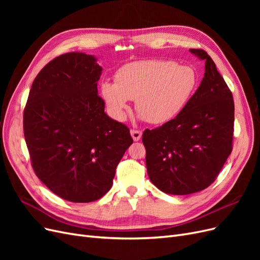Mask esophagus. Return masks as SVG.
Segmentation results:
<instances>
[{
	"label": "esophagus",
	"instance_id": "obj_1",
	"mask_svg": "<svg viewBox=\"0 0 260 260\" xmlns=\"http://www.w3.org/2000/svg\"><path fill=\"white\" fill-rule=\"evenodd\" d=\"M130 133H131L132 139L135 140V141H139V140L141 139V137H142V131H140V130L132 129V130L130 131Z\"/></svg>",
	"mask_w": 260,
	"mask_h": 260
}]
</instances>
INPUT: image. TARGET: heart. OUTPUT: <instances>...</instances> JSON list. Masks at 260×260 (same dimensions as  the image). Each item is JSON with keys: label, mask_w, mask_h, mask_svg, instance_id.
Masks as SVG:
<instances>
[{"label": "heart", "mask_w": 260, "mask_h": 260, "mask_svg": "<svg viewBox=\"0 0 260 260\" xmlns=\"http://www.w3.org/2000/svg\"><path fill=\"white\" fill-rule=\"evenodd\" d=\"M115 80L102 84V95L114 118L124 120L129 100H136L138 114L149 123L160 124L183 111L198 85V74L175 60L148 59L124 65Z\"/></svg>", "instance_id": "b5f03b06"}]
</instances>
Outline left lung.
Returning <instances> with one entry per match:
<instances>
[{
    "mask_svg": "<svg viewBox=\"0 0 260 260\" xmlns=\"http://www.w3.org/2000/svg\"><path fill=\"white\" fill-rule=\"evenodd\" d=\"M190 52L205 60L199 89L176 118L146 129L142 136L149 179L160 191L172 195L208 187L232 152V93L205 51Z\"/></svg>",
    "mask_w": 260,
    "mask_h": 260,
    "instance_id": "8db88e82",
    "label": "left lung"
}]
</instances>
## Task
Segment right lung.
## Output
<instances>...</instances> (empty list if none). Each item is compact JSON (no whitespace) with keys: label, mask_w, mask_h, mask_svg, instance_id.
<instances>
[{"label":"right lung","mask_w":260,"mask_h":260,"mask_svg":"<svg viewBox=\"0 0 260 260\" xmlns=\"http://www.w3.org/2000/svg\"><path fill=\"white\" fill-rule=\"evenodd\" d=\"M101 74L93 55L62 54L37 75L23 111L37 177L73 203L98 201L111 190L116 167L133 143L127 125L104 112Z\"/></svg>","instance_id":"right-lung-1"}]
</instances>
